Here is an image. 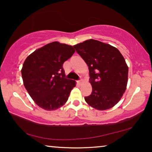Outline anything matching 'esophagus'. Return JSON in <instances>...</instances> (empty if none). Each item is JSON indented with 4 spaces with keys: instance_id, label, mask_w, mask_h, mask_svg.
Here are the masks:
<instances>
[{
    "instance_id": "esophagus-1",
    "label": "esophagus",
    "mask_w": 152,
    "mask_h": 152,
    "mask_svg": "<svg viewBox=\"0 0 152 152\" xmlns=\"http://www.w3.org/2000/svg\"><path fill=\"white\" fill-rule=\"evenodd\" d=\"M77 83H78V85H82V83H83V80H78V81H77Z\"/></svg>"
}]
</instances>
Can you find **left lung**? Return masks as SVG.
I'll use <instances>...</instances> for the list:
<instances>
[{
	"instance_id": "obj_1",
	"label": "left lung",
	"mask_w": 152,
	"mask_h": 152,
	"mask_svg": "<svg viewBox=\"0 0 152 152\" xmlns=\"http://www.w3.org/2000/svg\"><path fill=\"white\" fill-rule=\"evenodd\" d=\"M74 48L89 67L92 91L85 101L98 110L113 107L127 88L128 66L123 56L115 47L94 39Z\"/></svg>"
}]
</instances>
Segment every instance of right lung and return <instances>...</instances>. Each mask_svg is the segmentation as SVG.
I'll use <instances>...</instances> for the list:
<instances>
[{"instance_id":"add662e5","label":"right lung","mask_w":152,"mask_h":152,"mask_svg":"<svg viewBox=\"0 0 152 152\" xmlns=\"http://www.w3.org/2000/svg\"><path fill=\"white\" fill-rule=\"evenodd\" d=\"M75 52L73 47L55 41L29 54L23 65V84L38 107L57 110L67 101L76 81L65 78L64 62Z\"/></svg>"}]
</instances>
